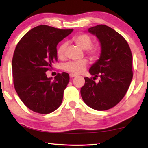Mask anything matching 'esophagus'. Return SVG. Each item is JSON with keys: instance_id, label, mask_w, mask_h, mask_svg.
Segmentation results:
<instances>
[{"instance_id": "34e87169", "label": "esophagus", "mask_w": 148, "mask_h": 148, "mask_svg": "<svg viewBox=\"0 0 148 148\" xmlns=\"http://www.w3.org/2000/svg\"><path fill=\"white\" fill-rule=\"evenodd\" d=\"M77 75H74V74H72V73H71L70 75H69V77L71 78H73V77H76Z\"/></svg>"}]
</instances>
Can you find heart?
I'll use <instances>...</instances> for the list:
<instances>
[{
	"mask_svg": "<svg viewBox=\"0 0 148 148\" xmlns=\"http://www.w3.org/2000/svg\"><path fill=\"white\" fill-rule=\"evenodd\" d=\"M73 41L77 45L82 48V49L86 50L87 53L92 58H96L100 54V46L98 44H92V40L90 36L87 34H82L75 36ZM67 43L63 42L57 48L58 57L60 59H63L65 56V51ZM87 66V62L86 60L80 61H72L67 62L62 66L63 70L69 72L72 74H82L86 70Z\"/></svg>",
	"mask_w": 148,
	"mask_h": 148,
	"instance_id": "b5f03b06",
	"label": "heart"
}]
</instances>
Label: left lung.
Wrapping results in <instances>:
<instances>
[{"label": "left lung", "instance_id": "1", "mask_svg": "<svg viewBox=\"0 0 148 148\" xmlns=\"http://www.w3.org/2000/svg\"><path fill=\"white\" fill-rule=\"evenodd\" d=\"M88 32L98 38L101 46L100 58L89 72L101 79L96 83L86 77L81 95L90 108L106 110L116 106L128 90L133 78L132 54L125 38L108 26L98 25Z\"/></svg>", "mask_w": 148, "mask_h": 148}]
</instances>
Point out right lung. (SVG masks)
I'll use <instances>...</instances> for the list:
<instances>
[{
	"label": "right lung",
	"mask_w": 148,
	"mask_h": 148,
	"mask_svg": "<svg viewBox=\"0 0 148 148\" xmlns=\"http://www.w3.org/2000/svg\"><path fill=\"white\" fill-rule=\"evenodd\" d=\"M42 25L24 35L16 46L12 60L14 87L23 104L40 114H48L61 104L69 82L67 73L53 80L46 72L57 60L58 42L73 32Z\"/></svg>",
	"instance_id": "add662e5"
}]
</instances>
